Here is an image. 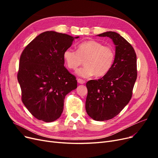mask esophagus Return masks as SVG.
<instances>
[{
    "mask_svg": "<svg viewBox=\"0 0 158 158\" xmlns=\"http://www.w3.org/2000/svg\"><path fill=\"white\" fill-rule=\"evenodd\" d=\"M77 81H78V83H79V84H84V83L85 82V81L84 80L80 79V78H78V79L77 80Z\"/></svg>",
    "mask_w": 158,
    "mask_h": 158,
    "instance_id": "obj_1",
    "label": "esophagus"
}]
</instances>
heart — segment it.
Returning <instances> with one entry per match:
<instances>
[{"mask_svg": "<svg viewBox=\"0 0 158 158\" xmlns=\"http://www.w3.org/2000/svg\"><path fill=\"white\" fill-rule=\"evenodd\" d=\"M63 59L66 66L73 70H77L84 60L85 66L77 71V74L84 78L93 75L99 78L106 76L112 69L115 52L112 47L90 40L80 43L76 51L70 49L65 50Z\"/></svg>", "mask_w": 158, "mask_h": 158, "instance_id": "obj_1", "label": "heart"}]
</instances>
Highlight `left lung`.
Masks as SVG:
<instances>
[{"label": "left lung", "instance_id": "1", "mask_svg": "<svg viewBox=\"0 0 158 158\" xmlns=\"http://www.w3.org/2000/svg\"><path fill=\"white\" fill-rule=\"evenodd\" d=\"M98 36L111 38L116 48L111 70L102 78L86 83L85 110L94 120L103 121L117 116L130 102L137 78V64L135 49L118 33L107 31Z\"/></svg>", "mask_w": 158, "mask_h": 158}]
</instances>
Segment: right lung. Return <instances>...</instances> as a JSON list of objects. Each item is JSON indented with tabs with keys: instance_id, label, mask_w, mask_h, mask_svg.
Here are the masks:
<instances>
[{
	"instance_id": "1",
	"label": "right lung",
	"mask_w": 158,
	"mask_h": 158,
	"mask_svg": "<svg viewBox=\"0 0 158 158\" xmlns=\"http://www.w3.org/2000/svg\"><path fill=\"white\" fill-rule=\"evenodd\" d=\"M78 37L45 31L22 52L17 74L22 101L38 120L49 123L59 118L66 95L77 88L76 77L64 66L63 53Z\"/></svg>"
}]
</instances>
